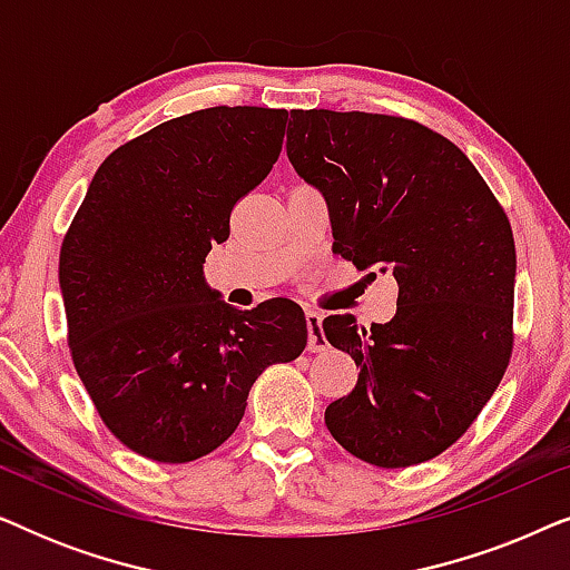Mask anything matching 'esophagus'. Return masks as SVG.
Here are the masks:
<instances>
[{
  "label": "esophagus",
  "instance_id": "1",
  "mask_svg": "<svg viewBox=\"0 0 570 570\" xmlns=\"http://www.w3.org/2000/svg\"><path fill=\"white\" fill-rule=\"evenodd\" d=\"M306 330H308V350L314 353H322L330 345H326L324 330H322V314L318 311H306Z\"/></svg>",
  "mask_w": 570,
  "mask_h": 570
}]
</instances>
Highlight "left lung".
<instances>
[{
    "instance_id": "obj_1",
    "label": "left lung",
    "mask_w": 570,
    "mask_h": 570,
    "mask_svg": "<svg viewBox=\"0 0 570 570\" xmlns=\"http://www.w3.org/2000/svg\"><path fill=\"white\" fill-rule=\"evenodd\" d=\"M287 158L326 197L334 252L400 285L392 322L324 318L330 345L361 368L324 423L373 466L428 462L462 439L509 368V217L454 142L404 116L298 108Z\"/></svg>"
}]
</instances>
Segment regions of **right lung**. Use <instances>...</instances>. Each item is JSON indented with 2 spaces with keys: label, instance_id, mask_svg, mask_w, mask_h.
<instances>
[{
  "label": "right lung",
  "instance_id": "right-lung-1",
  "mask_svg": "<svg viewBox=\"0 0 570 570\" xmlns=\"http://www.w3.org/2000/svg\"><path fill=\"white\" fill-rule=\"evenodd\" d=\"M285 108L215 106L116 147L59 254L67 345L100 420L135 454L184 464L228 441L248 389L306 347L287 298L238 311L205 283L230 213L279 158Z\"/></svg>",
  "mask_w": 570,
  "mask_h": 570
}]
</instances>
